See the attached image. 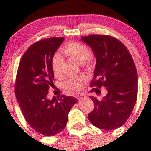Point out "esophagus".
Masks as SVG:
<instances>
[{"instance_id":"34e87169","label":"esophagus","mask_w":151,"mask_h":151,"mask_svg":"<svg viewBox=\"0 0 151 151\" xmlns=\"http://www.w3.org/2000/svg\"><path fill=\"white\" fill-rule=\"evenodd\" d=\"M82 98H83L82 96H78V97H77V99H79V100H81Z\"/></svg>"}]
</instances>
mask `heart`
<instances>
[{
    "label": "heart",
    "instance_id": "obj_1",
    "mask_svg": "<svg viewBox=\"0 0 151 151\" xmlns=\"http://www.w3.org/2000/svg\"><path fill=\"white\" fill-rule=\"evenodd\" d=\"M61 52L65 56L72 59L79 64L84 63L91 55V50L87 46L78 42H72L65 45L61 48ZM63 62V59L60 55H54L52 59V69L55 76L61 74ZM85 80L86 77L84 76H78L67 80L62 86L68 91L77 92L81 89Z\"/></svg>",
    "mask_w": 151,
    "mask_h": 151
}]
</instances>
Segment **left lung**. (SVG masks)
<instances>
[{
	"instance_id": "8db88e82",
	"label": "left lung",
	"mask_w": 151,
	"mask_h": 151,
	"mask_svg": "<svg viewBox=\"0 0 151 151\" xmlns=\"http://www.w3.org/2000/svg\"><path fill=\"white\" fill-rule=\"evenodd\" d=\"M96 57L91 87H105L108 93L101 100L90 96L94 109L88 114L93 126L113 130L128 120L138 94V75L134 61L126 47L110 35H91L81 37ZM96 93L101 91L96 89Z\"/></svg>"
}]
</instances>
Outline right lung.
<instances>
[{"label":"right lung","instance_id":"1","mask_svg":"<svg viewBox=\"0 0 151 151\" xmlns=\"http://www.w3.org/2000/svg\"><path fill=\"white\" fill-rule=\"evenodd\" d=\"M64 37H50L30 46L19 63L15 93L27 124L43 136L58 134L65 128L76 98L61 95L47 99L53 84L52 59Z\"/></svg>","mask_w":151,"mask_h":151}]
</instances>
